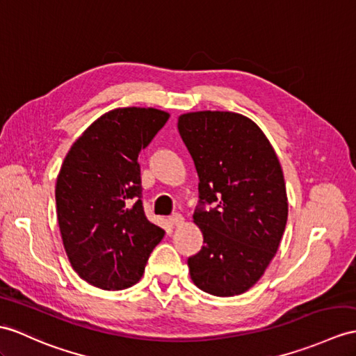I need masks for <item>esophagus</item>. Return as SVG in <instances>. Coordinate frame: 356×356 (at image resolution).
<instances>
[{
  "label": "esophagus",
  "mask_w": 356,
  "mask_h": 356,
  "mask_svg": "<svg viewBox=\"0 0 356 356\" xmlns=\"http://www.w3.org/2000/svg\"><path fill=\"white\" fill-rule=\"evenodd\" d=\"M169 223L172 225V227H179V225L184 223V218L181 214H173L169 218Z\"/></svg>",
  "instance_id": "34e87169"
}]
</instances>
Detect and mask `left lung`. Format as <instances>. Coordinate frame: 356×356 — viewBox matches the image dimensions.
I'll list each match as a JSON object with an SVG mask.
<instances>
[{
  "instance_id": "obj_1",
  "label": "left lung",
  "mask_w": 356,
  "mask_h": 356,
  "mask_svg": "<svg viewBox=\"0 0 356 356\" xmlns=\"http://www.w3.org/2000/svg\"><path fill=\"white\" fill-rule=\"evenodd\" d=\"M178 131L195 161L199 202L214 204L193 214L204 246L188 258L190 278L213 296H237L264 275L287 225L280 160L261 128L240 113H184Z\"/></svg>"
}]
</instances>
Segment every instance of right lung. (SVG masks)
I'll return each instance as SVG.
<instances>
[{"instance_id":"1","label":"right lung","mask_w":356,"mask_h":356,"mask_svg":"<svg viewBox=\"0 0 356 356\" xmlns=\"http://www.w3.org/2000/svg\"><path fill=\"white\" fill-rule=\"evenodd\" d=\"M169 116L152 107L104 113L60 168L56 205L63 246L74 270L93 287L124 290L138 282L164 237L143 213L137 159Z\"/></svg>"}]
</instances>
